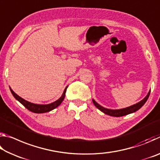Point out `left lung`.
I'll list each match as a JSON object with an SVG mask.
<instances>
[{
    "label": "left lung",
    "instance_id": "8db88e82",
    "mask_svg": "<svg viewBox=\"0 0 160 160\" xmlns=\"http://www.w3.org/2000/svg\"><path fill=\"white\" fill-rule=\"evenodd\" d=\"M150 90L148 92V94L146 95L145 98L142 99L140 102H138L133 105H132V106H130L126 108H123V109H107V108H105L104 107L101 106L100 104H99L94 99H92V102L94 103V106H95L97 109L101 111L102 112L105 113V114H107L112 116H116V117H120V116H123L130 114V113H134L136 112V111L140 109V108L145 104V103L147 102L148 97L150 96Z\"/></svg>",
    "mask_w": 160,
    "mask_h": 160
}]
</instances>
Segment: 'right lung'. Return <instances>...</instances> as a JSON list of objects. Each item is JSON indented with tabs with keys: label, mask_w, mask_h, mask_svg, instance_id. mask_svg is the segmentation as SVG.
Here are the masks:
<instances>
[{
	"label": "right lung",
	"mask_w": 160,
	"mask_h": 160,
	"mask_svg": "<svg viewBox=\"0 0 160 160\" xmlns=\"http://www.w3.org/2000/svg\"><path fill=\"white\" fill-rule=\"evenodd\" d=\"M67 88L68 86L65 88L62 94V95L60 98L56 100V101L53 102L52 103H50V104H34V103L29 102L28 101H27V100L22 99L20 96H18L17 94L13 92V90L10 88V90L13 97H14L18 102H20L21 104H22L25 108H27L28 110L34 113H46V112H50V111L56 109V107H58L59 105L61 104L62 102L63 101V99L65 98V96H66V92Z\"/></svg>",
	"instance_id": "right-lung-1"
}]
</instances>
